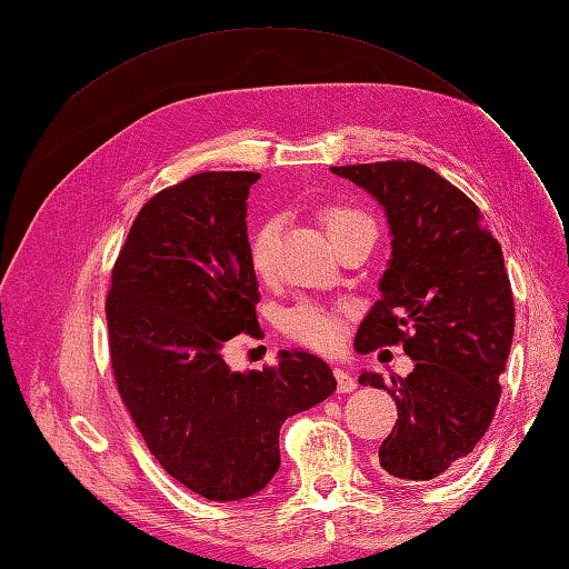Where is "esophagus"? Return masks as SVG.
<instances>
[{
    "mask_svg": "<svg viewBox=\"0 0 569 569\" xmlns=\"http://www.w3.org/2000/svg\"><path fill=\"white\" fill-rule=\"evenodd\" d=\"M335 380H337V391L339 393H349L358 387L356 377L351 372H347L343 368H335Z\"/></svg>",
    "mask_w": 569,
    "mask_h": 569,
    "instance_id": "34e87169",
    "label": "esophagus"
}]
</instances>
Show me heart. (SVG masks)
Returning <instances> with one entry per match:
<instances>
[{
    "label": "heart",
    "instance_id": "1",
    "mask_svg": "<svg viewBox=\"0 0 569 569\" xmlns=\"http://www.w3.org/2000/svg\"><path fill=\"white\" fill-rule=\"evenodd\" d=\"M316 218L335 247L347 242L349 237L358 232L375 234L372 218L363 209H358V206H351V203H341V201L320 203ZM278 237H280V220L274 216L258 220L249 230L247 256H249V266L258 278H268L274 268ZM343 325H347V311L339 306H327V303H311V301L297 303L282 316L284 335L316 351H335L343 339Z\"/></svg>",
    "mask_w": 569,
    "mask_h": 569
}]
</instances>
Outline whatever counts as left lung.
<instances>
[{"mask_svg": "<svg viewBox=\"0 0 569 569\" xmlns=\"http://www.w3.org/2000/svg\"><path fill=\"white\" fill-rule=\"evenodd\" d=\"M385 206L391 261L382 299L360 322L356 351L403 343L416 368L403 380L363 372L399 408L380 446V468L396 481H427L456 470L485 437L501 399L515 332L503 251L477 203L418 161L335 166Z\"/></svg>", "mask_w": 569, "mask_h": 569, "instance_id": "left-lung-1", "label": "left lung"}]
</instances>
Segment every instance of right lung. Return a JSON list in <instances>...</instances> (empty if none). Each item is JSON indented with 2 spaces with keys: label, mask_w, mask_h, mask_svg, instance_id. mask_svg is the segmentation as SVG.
Instances as JSON below:
<instances>
[{
  "label": "right lung",
  "mask_w": 569,
  "mask_h": 569,
  "mask_svg": "<svg viewBox=\"0 0 569 569\" xmlns=\"http://www.w3.org/2000/svg\"><path fill=\"white\" fill-rule=\"evenodd\" d=\"M249 170L197 173L153 194L120 247L107 297L116 387L163 470L209 501L261 491L280 468V427L337 389L322 358L232 372L237 335L263 339L247 256Z\"/></svg>",
  "instance_id": "right-lung-1"
}]
</instances>
